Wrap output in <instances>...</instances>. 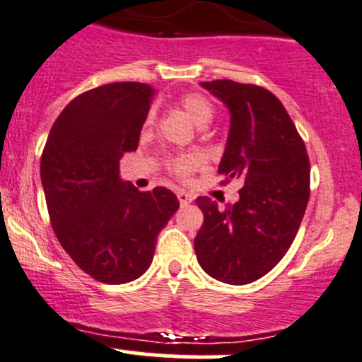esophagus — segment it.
Masks as SVG:
<instances>
[{"label": "esophagus", "mask_w": 362, "mask_h": 362, "mask_svg": "<svg viewBox=\"0 0 362 362\" xmlns=\"http://www.w3.org/2000/svg\"><path fill=\"white\" fill-rule=\"evenodd\" d=\"M177 199H180L181 206H188V204L193 200V195H192V193L182 192V189H181V192H177Z\"/></svg>", "instance_id": "obj_1"}]
</instances>
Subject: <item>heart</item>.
I'll return each mask as SVG.
<instances>
[{"mask_svg":"<svg viewBox=\"0 0 362 362\" xmlns=\"http://www.w3.org/2000/svg\"><path fill=\"white\" fill-rule=\"evenodd\" d=\"M180 105L186 112V116H188L197 127H207V124L213 121V105H211L209 100H207L206 96L199 95V93L185 95L180 100ZM153 117H155V114H151V116L148 117V121H153ZM200 163H202V158H200L199 155H182L173 162V170L176 176L188 177L193 170L199 169Z\"/></svg>","mask_w":362,"mask_h":362,"instance_id":"obj_1","label":"heart"}]
</instances>
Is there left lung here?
Returning a JSON list of instances; mask_svg holds the SVG:
<instances>
[{"mask_svg": "<svg viewBox=\"0 0 362 362\" xmlns=\"http://www.w3.org/2000/svg\"><path fill=\"white\" fill-rule=\"evenodd\" d=\"M230 112L218 173L243 181L239 200L221 209L197 206L204 223L193 241L200 267L214 280L246 285L287 253L310 199V160L291 116L267 89L234 81L200 82Z\"/></svg>", "mask_w": 362, "mask_h": 362, "instance_id": "obj_1", "label": "left lung"}]
</instances>
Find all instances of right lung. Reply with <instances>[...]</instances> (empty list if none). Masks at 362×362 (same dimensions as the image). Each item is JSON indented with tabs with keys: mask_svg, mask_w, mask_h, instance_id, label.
Returning a JSON list of instances; mask_svg holds the SVG:
<instances>
[{
	"mask_svg": "<svg viewBox=\"0 0 362 362\" xmlns=\"http://www.w3.org/2000/svg\"><path fill=\"white\" fill-rule=\"evenodd\" d=\"M155 89L112 82L71 100L54 121L40 162L56 238L84 273L102 284L137 280L155 255L156 235L180 207L163 186L139 192L119 176L135 151Z\"/></svg>",
	"mask_w": 362,
	"mask_h": 362,
	"instance_id": "add662e5",
	"label": "right lung"
}]
</instances>
